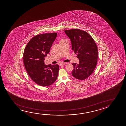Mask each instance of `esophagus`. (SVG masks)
<instances>
[{"mask_svg": "<svg viewBox=\"0 0 126 126\" xmlns=\"http://www.w3.org/2000/svg\"><path fill=\"white\" fill-rule=\"evenodd\" d=\"M66 63H64V62H62V63H61L60 64V66H63L65 65Z\"/></svg>", "mask_w": 126, "mask_h": 126, "instance_id": "esophagus-1", "label": "esophagus"}]
</instances>
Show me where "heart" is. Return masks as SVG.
Listing matches in <instances>:
<instances>
[{"label": "heart", "instance_id": "b5f03b06", "mask_svg": "<svg viewBox=\"0 0 126 126\" xmlns=\"http://www.w3.org/2000/svg\"><path fill=\"white\" fill-rule=\"evenodd\" d=\"M65 39H61L60 40V41L59 42H61L64 41V40H65Z\"/></svg>", "mask_w": 126, "mask_h": 126}]
</instances>
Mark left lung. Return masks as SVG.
<instances>
[{
	"label": "left lung",
	"mask_w": 126,
	"mask_h": 126,
	"mask_svg": "<svg viewBox=\"0 0 126 126\" xmlns=\"http://www.w3.org/2000/svg\"><path fill=\"white\" fill-rule=\"evenodd\" d=\"M71 40L72 49L79 60L78 64L73 63L72 75L76 79L83 80L90 76L96 66L98 48L94 40L86 31L78 29L66 30Z\"/></svg>",
	"instance_id": "1"
}]
</instances>
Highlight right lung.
Wrapping results in <instances>:
<instances>
[{"instance_id": "right-lung-1", "label": "right lung", "mask_w": 126, "mask_h": 126, "mask_svg": "<svg viewBox=\"0 0 126 126\" xmlns=\"http://www.w3.org/2000/svg\"><path fill=\"white\" fill-rule=\"evenodd\" d=\"M57 35L56 33L36 35L30 40L24 49L23 62L25 69L31 79L41 86H50L58 77L59 65H47L44 63Z\"/></svg>"}]
</instances>
